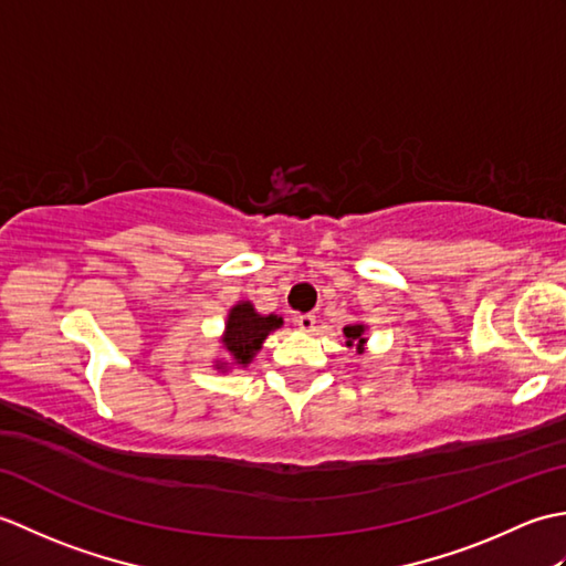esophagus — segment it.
<instances>
[{"label": "esophagus", "mask_w": 566, "mask_h": 566, "mask_svg": "<svg viewBox=\"0 0 566 566\" xmlns=\"http://www.w3.org/2000/svg\"><path fill=\"white\" fill-rule=\"evenodd\" d=\"M296 326L302 328L304 333H311L316 328V316L314 314H302V316H296Z\"/></svg>", "instance_id": "34e87169"}]
</instances>
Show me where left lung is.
<instances>
[{
  "label": "left lung",
  "instance_id": "8db88e82",
  "mask_svg": "<svg viewBox=\"0 0 566 566\" xmlns=\"http://www.w3.org/2000/svg\"><path fill=\"white\" fill-rule=\"evenodd\" d=\"M365 331H367L365 323H353V326H345V328H343V333H345V345H347V347H357L359 355L365 353V343H367Z\"/></svg>",
  "mask_w": 566,
  "mask_h": 566
}]
</instances>
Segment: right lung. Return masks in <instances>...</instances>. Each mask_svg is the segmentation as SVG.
Listing matches in <instances>:
<instances>
[{
	"label": "right lung",
	"mask_w": 566,
	"mask_h": 566,
	"mask_svg": "<svg viewBox=\"0 0 566 566\" xmlns=\"http://www.w3.org/2000/svg\"><path fill=\"white\" fill-rule=\"evenodd\" d=\"M282 318L280 316H260L255 306L250 302H238L231 311H228V321H226V333H223V347L231 363H216V369H226V367H248L252 363V357L258 355L262 347L264 338L276 328H282Z\"/></svg>",
	"instance_id": "right-lung-1"
}]
</instances>
